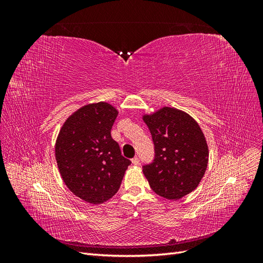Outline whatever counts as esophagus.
I'll return each mask as SVG.
<instances>
[{
	"label": "esophagus",
	"mask_w": 263,
	"mask_h": 263,
	"mask_svg": "<svg viewBox=\"0 0 263 263\" xmlns=\"http://www.w3.org/2000/svg\"><path fill=\"white\" fill-rule=\"evenodd\" d=\"M132 163H133L134 165H137V164H139V159H138L137 157L133 158V159H132Z\"/></svg>",
	"instance_id": "1"
}]
</instances>
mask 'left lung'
<instances>
[{"label": "left lung", "mask_w": 263, "mask_h": 263, "mask_svg": "<svg viewBox=\"0 0 263 263\" xmlns=\"http://www.w3.org/2000/svg\"><path fill=\"white\" fill-rule=\"evenodd\" d=\"M155 144V161L142 173L150 187L177 201L194 191L209 163V146L201 126L184 110L163 106L142 115Z\"/></svg>", "instance_id": "left-lung-1"}]
</instances>
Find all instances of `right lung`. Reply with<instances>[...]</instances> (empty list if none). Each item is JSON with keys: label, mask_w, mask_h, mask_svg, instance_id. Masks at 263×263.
I'll return each instance as SVG.
<instances>
[{"label": "right lung", "mask_w": 263, "mask_h": 263, "mask_svg": "<svg viewBox=\"0 0 263 263\" xmlns=\"http://www.w3.org/2000/svg\"><path fill=\"white\" fill-rule=\"evenodd\" d=\"M117 115L118 109L107 102L90 103L66 119L55 139L60 176L86 203L97 205L112 198L130 164L110 136Z\"/></svg>", "instance_id": "add662e5"}]
</instances>
